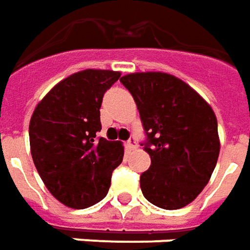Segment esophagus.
Wrapping results in <instances>:
<instances>
[{
	"label": "esophagus",
	"instance_id": "34e87169",
	"mask_svg": "<svg viewBox=\"0 0 250 250\" xmlns=\"http://www.w3.org/2000/svg\"><path fill=\"white\" fill-rule=\"evenodd\" d=\"M126 146H128L129 149H135V148H137V143H136L135 137H130L128 142H126Z\"/></svg>",
	"mask_w": 250,
	"mask_h": 250
}]
</instances>
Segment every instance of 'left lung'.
I'll list each match as a JSON object with an SVG mask.
<instances>
[{"label":"left lung","instance_id":"8db88e82","mask_svg":"<svg viewBox=\"0 0 250 250\" xmlns=\"http://www.w3.org/2000/svg\"><path fill=\"white\" fill-rule=\"evenodd\" d=\"M140 113L151 166L140 175L144 197L163 209L188 206L208 184L219 156L214 110L193 88L161 72L120 79Z\"/></svg>","mask_w":250,"mask_h":250}]
</instances>
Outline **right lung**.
<instances>
[{
	"mask_svg": "<svg viewBox=\"0 0 250 250\" xmlns=\"http://www.w3.org/2000/svg\"><path fill=\"white\" fill-rule=\"evenodd\" d=\"M121 73L85 69L51 88L30 121L31 155L49 192L66 207L83 209L104 199L120 166V142L98 137L103 95Z\"/></svg>",
	"mask_w": 250,
	"mask_h": 250,
	"instance_id": "right-lung-1",
	"label": "right lung"
}]
</instances>
